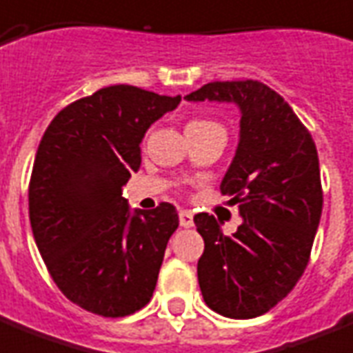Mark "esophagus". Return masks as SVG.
<instances>
[{
  "instance_id": "obj_1",
  "label": "esophagus",
  "mask_w": 353,
  "mask_h": 353,
  "mask_svg": "<svg viewBox=\"0 0 353 353\" xmlns=\"http://www.w3.org/2000/svg\"><path fill=\"white\" fill-rule=\"evenodd\" d=\"M179 220H180V227H185V229H189V227L194 225L193 214H191L189 211H180L179 212Z\"/></svg>"
}]
</instances>
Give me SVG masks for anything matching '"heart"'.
<instances>
[{"label":"heart","instance_id":"1","mask_svg":"<svg viewBox=\"0 0 353 353\" xmlns=\"http://www.w3.org/2000/svg\"><path fill=\"white\" fill-rule=\"evenodd\" d=\"M200 128H220L216 122L211 121H193L188 124V130H200Z\"/></svg>","mask_w":353,"mask_h":353}]
</instances>
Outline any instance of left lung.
Listing matches in <instances>:
<instances>
[{
	"instance_id": "obj_1",
	"label": "left lung",
	"mask_w": 353,
	"mask_h": 353,
	"mask_svg": "<svg viewBox=\"0 0 353 353\" xmlns=\"http://www.w3.org/2000/svg\"><path fill=\"white\" fill-rule=\"evenodd\" d=\"M188 101H231L241 110L240 144L220 185L243 218L227 236L212 214L194 216L205 249L198 260L203 301L232 319L276 307L307 269L323 211L319 159L310 131L260 81H214Z\"/></svg>"
}]
</instances>
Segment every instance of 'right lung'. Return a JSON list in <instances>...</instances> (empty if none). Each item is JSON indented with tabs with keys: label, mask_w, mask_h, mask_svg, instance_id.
<instances>
[{
	"label": "right lung",
	"mask_w": 353,
	"mask_h": 353,
	"mask_svg": "<svg viewBox=\"0 0 353 353\" xmlns=\"http://www.w3.org/2000/svg\"><path fill=\"white\" fill-rule=\"evenodd\" d=\"M180 95L115 84L63 108L37 148L28 212L39 254L61 292L103 317L150 303L176 209L160 202L130 216L122 188L141 168L145 130Z\"/></svg>",
	"instance_id": "right-lung-1"
}]
</instances>
